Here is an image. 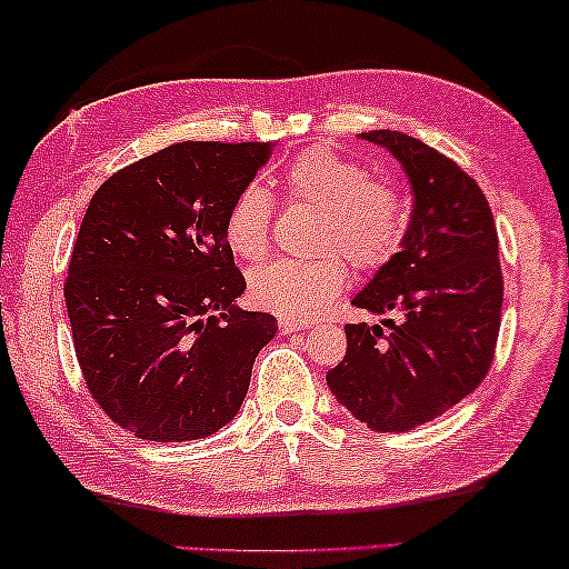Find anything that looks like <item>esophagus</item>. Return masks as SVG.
I'll list each match as a JSON object with an SVG mask.
<instances>
[{"mask_svg": "<svg viewBox=\"0 0 569 569\" xmlns=\"http://www.w3.org/2000/svg\"><path fill=\"white\" fill-rule=\"evenodd\" d=\"M302 329H308V323L292 321V319L279 321V331H282V335H292V331H302Z\"/></svg>", "mask_w": 569, "mask_h": 569, "instance_id": "34e87169", "label": "esophagus"}]
</instances>
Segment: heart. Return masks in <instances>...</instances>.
<instances>
[{"instance_id": "heart-1", "label": "heart", "mask_w": 569, "mask_h": 569, "mask_svg": "<svg viewBox=\"0 0 569 569\" xmlns=\"http://www.w3.org/2000/svg\"><path fill=\"white\" fill-rule=\"evenodd\" d=\"M284 198L319 211L308 258H277L250 274L256 306L284 319L308 321L348 284V258L356 271H379L400 253L408 232L402 196L387 180H376L360 161L329 149H308L284 167ZM274 203L261 186L242 188L224 219V240L238 258L258 261L271 246Z\"/></svg>"}]
</instances>
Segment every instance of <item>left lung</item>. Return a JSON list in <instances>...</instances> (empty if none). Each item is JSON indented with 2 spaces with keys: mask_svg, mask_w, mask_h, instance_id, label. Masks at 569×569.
<instances>
[{
  "mask_svg": "<svg viewBox=\"0 0 569 569\" xmlns=\"http://www.w3.org/2000/svg\"><path fill=\"white\" fill-rule=\"evenodd\" d=\"M360 138L400 161L416 201L402 250L352 306L402 319L348 323V352L327 383L371 431H410L455 408L489 373L505 292L497 227L483 190L457 161L405 132Z\"/></svg>",
  "mask_w": 569,
  "mask_h": 569,
  "instance_id": "obj_1",
  "label": "left lung"
}]
</instances>
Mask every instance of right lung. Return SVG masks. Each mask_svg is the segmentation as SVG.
Instances as JSON below:
<instances>
[{"label": "right lung", "mask_w": 569, "mask_h": 569, "mask_svg": "<svg viewBox=\"0 0 569 569\" xmlns=\"http://www.w3.org/2000/svg\"><path fill=\"white\" fill-rule=\"evenodd\" d=\"M269 143L182 140L96 190L72 246L64 302L86 387L149 441L211 437L246 400L271 313L240 311L246 277L224 240L230 203Z\"/></svg>", "instance_id": "add662e5"}]
</instances>
